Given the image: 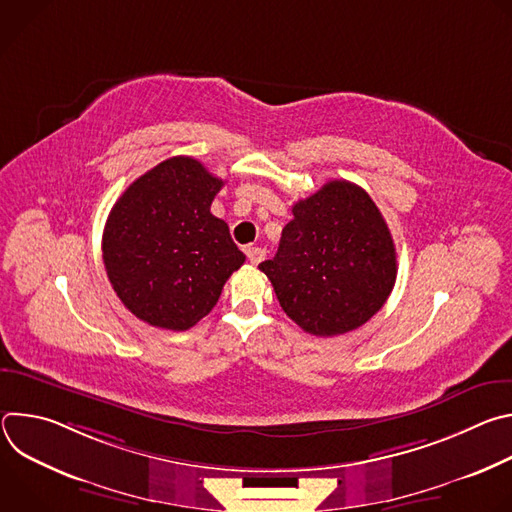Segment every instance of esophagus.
Segmentation results:
<instances>
[{
	"mask_svg": "<svg viewBox=\"0 0 512 512\" xmlns=\"http://www.w3.org/2000/svg\"><path fill=\"white\" fill-rule=\"evenodd\" d=\"M245 253L253 265H259L265 259V249H261V247H247Z\"/></svg>",
	"mask_w": 512,
	"mask_h": 512,
	"instance_id": "1",
	"label": "esophagus"
}]
</instances>
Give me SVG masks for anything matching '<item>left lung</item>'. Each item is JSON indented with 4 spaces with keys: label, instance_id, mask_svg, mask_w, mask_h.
<instances>
[{
    "label": "left lung",
    "instance_id": "8db88e82",
    "mask_svg": "<svg viewBox=\"0 0 512 512\" xmlns=\"http://www.w3.org/2000/svg\"><path fill=\"white\" fill-rule=\"evenodd\" d=\"M291 212L275 257L259 265L283 312L314 336L369 322L397 279L395 243L373 198L332 180Z\"/></svg>",
    "mask_w": 512,
    "mask_h": 512
}]
</instances>
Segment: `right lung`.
<instances>
[{"label":"right lung","mask_w":512,"mask_h":512,"mask_svg":"<svg viewBox=\"0 0 512 512\" xmlns=\"http://www.w3.org/2000/svg\"><path fill=\"white\" fill-rule=\"evenodd\" d=\"M223 180L198 160L170 158L139 176L109 212L103 263L123 306L164 330H188L245 263L229 225L210 212Z\"/></svg>","instance_id":"right-lung-1"}]
</instances>
